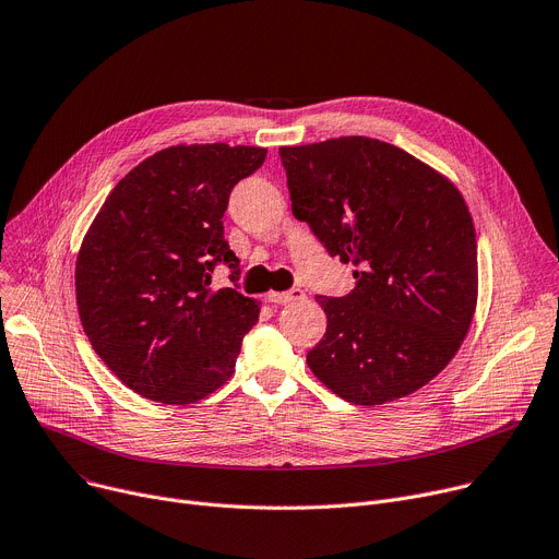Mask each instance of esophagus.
<instances>
[{"label": "esophagus", "mask_w": 559, "mask_h": 559, "mask_svg": "<svg viewBox=\"0 0 559 559\" xmlns=\"http://www.w3.org/2000/svg\"><path fill=\"white\" fill-rule=\"evenodd\" d=\"M307 297V293L302 288H290V290H284V293H266V299L271 305H290V302H302V299Z\"/></svg>", "instance_id": "1"}]
</instances>
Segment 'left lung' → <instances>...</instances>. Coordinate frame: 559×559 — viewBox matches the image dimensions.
Masks as SVG:
<instances>
[{
    "label": "left lung",
    "mask_w": 559,
    "mask_h": 559,
    "mask_svg": "<svg viewBox=\"0 0 559 559\" xmlns=\"http://www.w3.org/2000/svg\"><path fill=\"white\" fill-rule=\"evenodd\" d=\"M280 156L295 219L356 266L349 295L316 297L326 333L307 354L311 371L354 405L420 390L454 358L477 307V235L461 192L367 136Z\"/></svg>",
    "instance_id": "8db88e82"
}]
</instances>
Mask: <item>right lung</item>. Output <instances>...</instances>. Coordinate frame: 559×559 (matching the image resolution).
<instances>
[{
	"mask_svg": "<svg viewBox=\"0 0 559 559\" xmlns=\"http://www.w3.org/2000/svg\"><path fill=\"white\" fill-rule=\"evenodd\" d=\"M264 147L175 145L120 179L75 262L80 322L103 362L143 399L190 405L233 376L260 302L239 290L224 239L233 188ZM219 263L233 289L212 292Z\"/></svg>",
	"mask_w": 559,
	"mask_h": 559,
	"instance_id": "right-lung-1",
	"label": "right lung"
}]
</instances>
